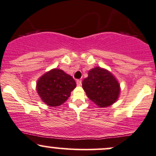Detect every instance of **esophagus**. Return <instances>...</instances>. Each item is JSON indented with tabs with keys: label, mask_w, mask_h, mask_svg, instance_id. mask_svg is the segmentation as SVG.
Instances as JSON below:
<instances>
[{
	"label": "esophagus",
	"mask_w": 156,
	"mask_h": 156,
	"mask_svg": "<svg viewBox=\"0 0 156 156\" xmlns=\"http://www.w3.org/2000/svg\"><path fill=\"white\" fill-rule=\"evenodd\" d=\"M76 83H77V86L80 87L82 85V82H81V80H77L76 81Z\"/></svg>",
	"instance_id": "esophagus-1"
}]
</instances>
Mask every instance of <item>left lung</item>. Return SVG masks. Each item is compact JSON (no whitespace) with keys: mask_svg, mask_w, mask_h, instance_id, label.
Here are the masks:
<instances>
[{"mask_svg":"<svg viewBox=\"0 0 156 156\" xmlns=\"http://www.w3.org/2000/svg\"><path fill=\"white\" fill-rule=\"evenodd\" d=\"M82 87L87 97L100 107L112 105L119 98V81L108 70L98 66L89 71Z\"/></svg>","mask_w":156,"mask_h":156,"instance_id":"8db88e82","label":"left lung"}]
</instances>
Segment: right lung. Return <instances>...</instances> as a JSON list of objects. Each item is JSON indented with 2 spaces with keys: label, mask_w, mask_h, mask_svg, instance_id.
<instances>
[{
  "label": "right lung",
  "mask_w": 156,
  "mask_h": 156,
  "mask_svg": "<svg viewBox=\"0 0 156 156\" xmlns=\"http://www.w3.org/2000/svg\"><path fill=\"white\" fill-rule=\"evenodd\" d=\"M76 83L71 75L63 70L52 69L37 81L36 89L41 100L50 107H58L70 96Z\"/></svg>",
  "instance_id": "1"
}]
</instances>
